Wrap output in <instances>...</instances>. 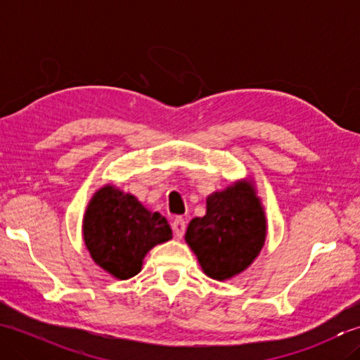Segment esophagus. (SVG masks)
<instances>
[{
  "label": "esophagus",
  "instance_id": "esophagus-1",
  "mask_svg": "<svg viewBox=\"0 0 360 360\" xmlns=\"http://www.w3.org/2000/svg\"><path fill=\"white\" fill-rule=\"evenodd\" d=\"M172 227H173V232H174V235L178 236V238H182V235L186 233V227H187V224H186V219L182 218V217H176V218L173 219Z\"/></svg>",
  "mask_w": 360,
  "mask_h": 360
}]
</instances>
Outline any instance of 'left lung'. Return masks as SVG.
I'll list each match as a JSON object with an SVG mask.
<instances>
[{
	"label": "left lung",
	"instance_id": "1",
	"mask_svg": "<svg viewBox=\"0 0 360 360\" xmlns=\"http://www.w3.org/2000/svg\"><path fill=\"white\" fill-rule=\"evenodd\" d=\"M266 238V218L249 182L207 198V213L190 221L186 241L210 278L226 280L254 262Z\"/></svg>",
	"mask_w": 360,
	"mask_h": 360
}]
</instances>
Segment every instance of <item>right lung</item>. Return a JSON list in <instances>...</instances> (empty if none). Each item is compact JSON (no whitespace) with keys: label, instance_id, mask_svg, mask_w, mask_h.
Listing matches in <instances>:
<instances>
[{"label":"right lung","instance_id":"right-lung-1","mask_svg":"<svg viewBox=\"0 0 360 360\" xmlns=\"http://www.w3.org/2000/svg\"><path fill=\"white\" fill-rule=\"evenodd\" d=\"M83 236L94 262L125 280L141 272L142 259L153 246L172 238V227L133 195L106 186L88 205Z\"/></svg>","mask_w":360,"mask_h":360}]
</instances>
